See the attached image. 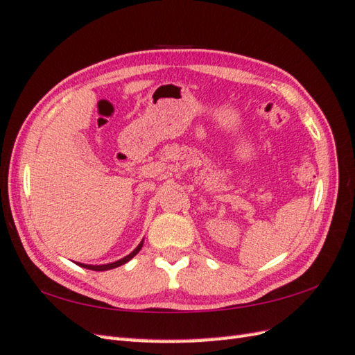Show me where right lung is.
<instances>
[{"mask_svg": "<svg viewBox=\"0 0 355 355\" xmlns=\"http://www.w3.org/2000/svg\"><path fill=\"white\" fill-rule=\"evenodd\" d=\"M141 245H143V241L141 243L134 248V250L128 254V256H125V258H122V259H119V261H116V262H111V263H103V266H88V263H80V262H76L78 266H80V267H84V268H88V270H94V271H105V270H111V268H116V267H120V266H123V263H126L130 259H132L135 254H137L139 252H140V248H141Z\"/></svg>", "mask_w": 355, "mask_h": 355, "instance_id": "1", "label": "right lung"}]
</instances>
